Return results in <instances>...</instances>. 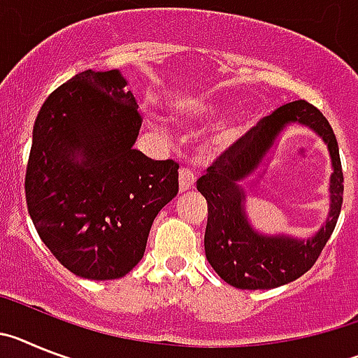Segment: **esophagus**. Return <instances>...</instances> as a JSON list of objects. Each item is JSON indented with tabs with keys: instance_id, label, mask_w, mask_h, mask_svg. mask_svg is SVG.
Listing matches in <instances>:
<instances>
[{
	"instance_id": "obj_1",
	"label": "esophagus",
	"mask_w": 358,
	"mask_h": 358,
	"mask_svg": "<svg viewBox=\"0 0 358 358\" xmlns=\"http://www.w3.org/2000/svg\"><path fill=\"white\" fill-rule=\"evenodd\" d=\"M194 183H196V176L192 173L189 167H182L180 169V175H178V185H180V191H189V189L194 187Z\"/></svg>"
}]
</instances>
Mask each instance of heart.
Listing matches in <instances>:
<instances>
[{"label": "heart", "instance_id": "obj_1", "mask_svg": "<svg viewBox=\"0 0 358 358\" xmlns=\"http://www.w3.org/2000/svg\"><path fill=\"white\" fill-rule=\"evenodd\" d=\"M185 119H201V117H210L216 113V106L213 102H192V104L185 106L182 110ZM241 133V120L232 119L220 126L213 136V145L216 149H227L231 148L236 142V138Z\"/></svg>", "mask_w": 358, "mask_h": 358}]
</instances>
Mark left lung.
I'll return each mask as SVG.
<instances>
[{
    "label": "left lung",
    "mask_w": 358,
    "mask_h": 358,
    "mask_svg": "<svg viewBox=\"0 0 358 358\" xmlns=\"http://www.w3.org/2000/svg\"><path fill=\"white\" fill-rule=\"evenodd\" d=\"M290 123H303L327 142L334 173L330 179V214L321 231L310 240L259 235L244 214V192L238 182L252 174L278 133ZM344 176L337 138L324 115L306 101L281 106L261 119L223 151L196 187L207 200L205 256L225 282L241 290H268L295 281L321 256L337 225L343 205Z\"/></svg>",
    "instance_id": "left-lung-1"
}]
</instances>
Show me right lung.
I'll list each match as a JSON object with an SVG mask.
<instances>
[{"mask_svg":"<svg viewBox=\"0 0 358 358\" xmlns=\"http://www.w3.org/2000/svg\"><path fill=\"white\" fill-rule=\"evenodd\" d=\"M119 70H86L48 95L34 124L24 194L36 231L79 278L131 272L155 217L178 192V164L133 149L138 104Z\"/></svg>","mask_w":358,"mask_h":358,"instance_id":"obj_1","label":"right lung"}]
</instances>
